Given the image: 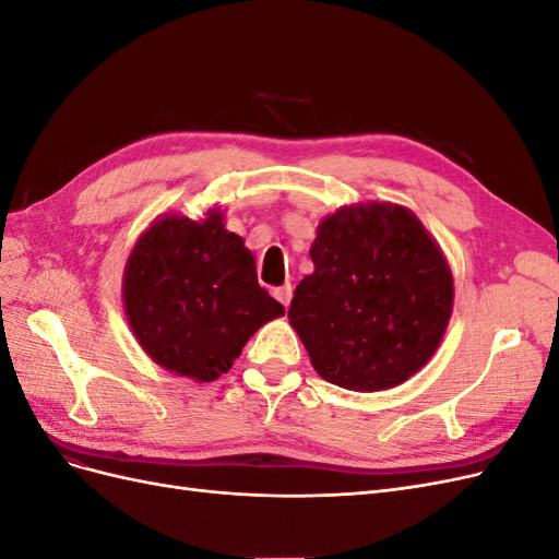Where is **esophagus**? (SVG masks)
Here are the masks:
<instances>
[{"label":"esophagus","instance_id":"34e87169","mask_svg":"<svg viewBox=\"0 0 559 559\" xmlns=\"http://www.w3.org/2000/svg\"><path fill=\"white\" fill-rule=\"evenodd\" d=\"M273 296L282 302L284 308L292 306V298H294V286L292 284H284V286H277V289L273 292Z\"/></svg>","mask_w":559,"mask_h":559}]
</instances>
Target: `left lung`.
I'll use <instances>...</instances> for the list:
<instances>
[{"label":"left lung","mask_w":559,"mask_h":559,"mask_svg":"<svg viewBox=\"0 0 559 559\" xmlns=\"http://www.w3.org/2000/svg\"><path fill=\"white\" fill-rule=\"evenodd\" d=\"M289 319L317 373L352 392H380L425 366L452 314L441 249L399 205L341 207L321 222Z\"/></svg>","instance_id":"8db88e82"}]
</instances>
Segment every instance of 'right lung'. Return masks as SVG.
<instances>
[{"label": "right lung", "mask_w": 559, "mask_h": 559, "mask_svg": "<svg viewBox=\"0 0 559 559\" xmlns=\"http://www.w3.org/2000/svg\"><path fill=\"white\" fill-rule=\"evenodd\" d=\"M222 214L165 216L134 245L123 280L128 321L151 359L212 382L228 373L249 337L284 314L257 280V261Z\"/></svg>", "instance_id": "add662e5"}]
</instances>
